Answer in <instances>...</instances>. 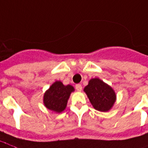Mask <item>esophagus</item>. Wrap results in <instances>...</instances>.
<instances>
[{
    "instance_id": "esophagus-1",
    "label": "esophagus",
    "mask_w": 148,
    "mask_h": 148,
    "mask_svg": "<svg viewBox=\"0 0 148 148\" xmlns=\"http://www.w3.org/2000/svg\"><path fill=\"white\" fill-rule=\"evenodd\" d=\"M75 89H76V90H77V91L80 92V91L82 90V87L80 84H76V85H75Z\"/></svg>"
}]
</instances>
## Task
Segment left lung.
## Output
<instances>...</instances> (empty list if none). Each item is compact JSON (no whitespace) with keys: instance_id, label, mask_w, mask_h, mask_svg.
<instances>
[{"instance_id":"obj_1","label":"left lung","mask_w":148,"mask_h":148,"mask_svg":"<svg viewBox=\"0 0 148 148\" xmlns=\"http://www.w3.org/2000/svg\"><path fill=\"white\" fill-rule=\"evenodd\" d=\"M84 92L97 110L107 112L116 102V93L112 87L98 78L92 79L84 88Z\"/></svg>"}]
</instances>
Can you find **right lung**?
<instances>
[{
	"label": "right lung",
	"instance_id": "1",
	"mask_svg": "<svg viewBox=\"0 0 148 148\" xmlns=\"http://www.w3.org/2000/svg\"><path fill=\"white\" fill-rule=\"evenodd\" d=\"M74 90L73 86H64L60 81H56L45 92L44 105L50 110L61 113L66 109L71 92Z\"/></svg>",
	"mask_w": 148,
	"mask_h": 148
}]
</instances>
